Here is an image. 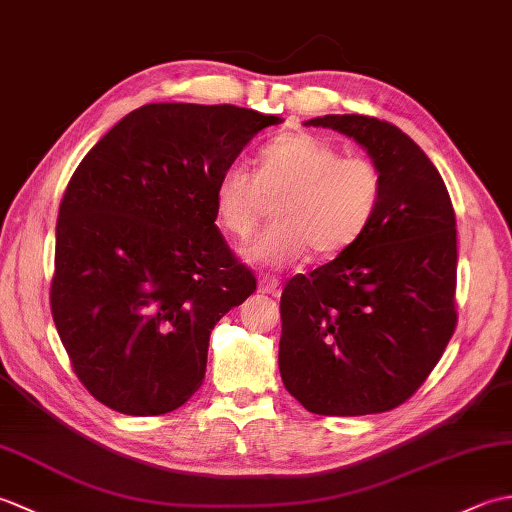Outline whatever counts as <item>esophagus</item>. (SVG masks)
Instances as JSON below:
<instances>
[{"instance_id": "obj_1", "label": "esophagus", "mask_w": 512, "mask_h": 512, "mask_svg": "<svg viewBox=\"0 0 512 512\" xmlns=\"http://www.w3.org/2000/svg\"><path fill=\"white\" fill-rule=\"evenodd\" d=\"M259 292H264V295H279V279L262 275L259 277Z\"/></svg>"}]
</instances>
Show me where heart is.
<instances>
[{
    "instance_id": "obj_1",
    "label": "heart",
    "mask_w": 512,
    "mask_h": 512,
    "mask_svg": "<svg viewBox=\"0 0 512 512\" xmlns=\"http://www.w3.org/2000/svg\"><path fill=\"white\" fill-rule=\"evenodd\" d=\"M273 198L275 222L246 246L244 259L286 268L310 248L319 257L350 248L378 211L383 173L374 160L343 156L317 134H279L257 151L255 173L242 162L224 167L215 182L217 224L246 242Z\"/></svg>"
}]
</instances>
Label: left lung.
I'll return each instance as SVG.
<instances>
[{
	"instance_id": "8db88e82",
	"label": "left lung",
	"mask_w": 512,
	"mask_h": 512,
	"mask_svg": "<svg viewBox=\"0 0 512 512\" xmlns=\"http://www.w3.org/2000/svg\"><path fill=\"white\" fill-rule=\"evenodd\" d=\"M308 127L354 138L383 173L356 242L281 295L279 372L319 416H367L413 396L455 330V213L438 169L391 123L328 114Z\"/></svg>"
}]
</instances>
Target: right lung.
<instances>
[{
    "instance_id": "right-lung-1",
    "label": "right lung",
    "mask_w": 512,
    "mask_h": 512,
    "mask_svg": "<svg viewBox=\"0 0 512 512\" xmlns=\"http://www.w3.org/2000/svg\"><path fill=\"white\" fill-rule=\"evenodd\" d=\"M279 116L149 103L76 167L57 220L52 319L90 394L160 416L200 389L215 323L255 292L215 226V182Z\"/></svg>"
}]
</instances>
